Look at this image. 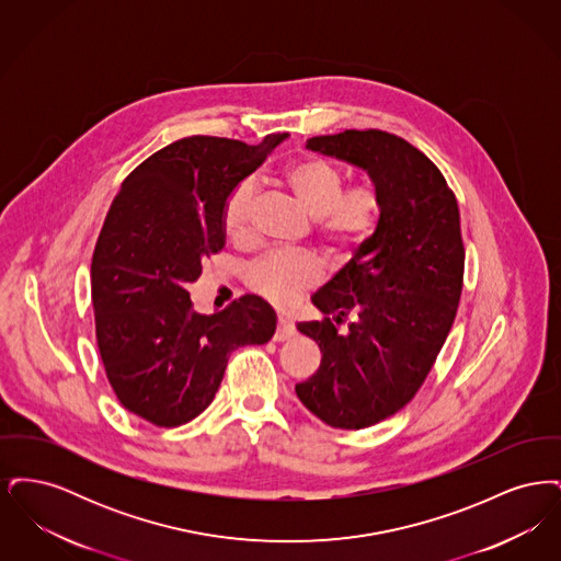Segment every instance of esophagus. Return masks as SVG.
I'll return each instance as SVG.
<instances>
[{
  "label": "esophagus",
  "instance_id": "34e87169",
  "mask_svg": "<svg viewBox=\"0 0 561 561\" xmlns=\"http://www.w3.org/2000/svg\"><path fill=\"white\" fill-rule=\"evenodd\" d=\"M290 336H294V323L288 316H277V330H275V341L282 343V341H288Z\"/></svg>",
  "mask_w": 561,
  "mask_h": 561
}]
</instances>
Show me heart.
<instances>
[{
	"label": "heart",
	"instance_id": "heart-1",
	"mask_svg": "<svg viewBox=\"0 0 561 561\" xmlns=\"http://www.w3.org/2000/svg\"><path fill=\"white\" fill-rule=\"evenodd\" d=\"M284 185L290 188L302 210L316 218L323 245L345 256L373 238L382 220V199L373 185L345 188L343 170L318 156L294 160L282 172ZM256 183L243 179L225 199L222 229L236 243L252 240V208ZM323 275L320 263L309 254L273 252L248 268L245 279L254 293L275 305H288L300 294L313 288Z\"/></svg>",
	"mask_w": 561,
	"mask_h": 561
}]
</instances>
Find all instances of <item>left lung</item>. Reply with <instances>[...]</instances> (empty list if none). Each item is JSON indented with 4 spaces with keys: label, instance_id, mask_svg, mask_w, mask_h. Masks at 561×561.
<instances>
[{
    "label": "left lung",
    "instance_id": "1",
    "mask_svg": "<svg viewBox=\"0 0 561 561\" xmlns=\"http://www.w3.org/2000/svg\"><path fill=\"white\" fill-rule=\"evenodd\" d=\"M307 149L364 168L382 199L378 231L321 290L318 373L296 396L325 425L366 428L416 396L453 328L462 293L460 214L439 168L398 134L345 130Z\"/></svg>",
    "mask_w": 561,
    "mask_h": 561
}]
</instances>
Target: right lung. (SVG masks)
<instances>
[{"mask_svg": "<svg viewBox=\"0 0 561 561\" xmlns=\"http://www.w3.org/2000/svg\"><path fill=\"white\" fill-rule=\"evenodd\" d=\"M286 136L268 134L261 145L181 138L136 165L111 202L92 254L96 343L119 403L156 427L202 414L231 351L275 334L261 296L202 316L187 286L225 245L227 195Z\"/></svg>", "mask_w": 561, "mask_h": 561, "instance_id": "right-lung-1", "label": "right lung"}]
</instances>
